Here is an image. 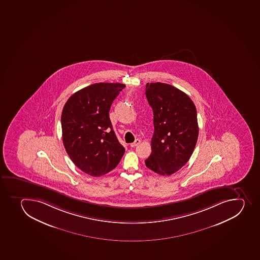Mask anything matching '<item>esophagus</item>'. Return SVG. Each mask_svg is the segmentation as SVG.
<instances>
[{
  "label": "esophagus",
  "instance_id": "34e87169",
  "mask_svg": "<svg viewBox=\"0 0 260 260\" xmlns=\"http://www.w3.org/2000/svg\"><path fill=\"white\" fill-rule=\"evenodd\" d=\"M141 143V140L140 139H136V141H134L133 143L131 144V147H136L138 146L139 144Z\"/></svg>",
  "mask_w": 260,
  "mask_h": 260
}]
</instances>
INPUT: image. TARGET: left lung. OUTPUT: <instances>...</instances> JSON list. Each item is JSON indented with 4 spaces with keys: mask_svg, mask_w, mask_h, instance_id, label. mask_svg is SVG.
<instances>
[{
    "mask_svg": "<svg viewBox=\"0 0 260 260\" xmlns=\"http://www.w3.org/2000/svg\"><path fill=\"white\" fill-rule=\"evenodd\" d=\"M146 96L153 110L151 153L146 166L171 175L190 158L199 136L197 111L190 98L172 85L147 83Z\"/></svg>",
    "mask_w": 260,
    "mask_h": 260,
    "instance_id": "obj_1",
    "label": "left lung"
}]
</instances>
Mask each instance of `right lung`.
<instances>
[{
  "label": "right lung",
  "mask_w": 260,
  "mask_h": 260,
  "mask_svg": "<svg viewBox=\"0 0 260 260\" xmlns=\"http://www.w3.org/2000/svg\"><path fill=\"white\" fill-rule=\"evenodd\" d=\"M124 87L121 83H94L70 96L62 110L66 151L77 168L92 177L116 168L125 151L109 114L113 101Z\"/></svg>",
  "instance_id": "obj_1"
}]
</instances>
